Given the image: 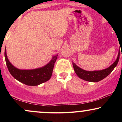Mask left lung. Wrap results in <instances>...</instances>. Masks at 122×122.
<instances>
[{
    "label": "left lung",
    "mask_w": 122,
    "mask_h": 122,
    "mask_svg": "<svg viewBox=\"0 0 122 122\" xmlns=\"http://www.w3.org/2000/svg\"><path fill=\"white\" fill-rule=\"evenodd\" d=\"M119 54L120 52L119 51L118 56H117V60L110 66L106 69L101 70V71H85V70L79 68L74 62H73V66L74 70H75V72L76 75L80 79L89 82H98L108 76L115 68L118 63L119 60Z\"/></svg>",
    "instance_id": "1"
}]
</instances>
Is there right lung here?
Returning a JSON list of instances; mask_svg holds the SVG:
<instances>
[{
  "label": "right lung",
  "instance_id": "1",
  "mask_svg": "<svg viewBox=\"0 0 122 122\" xmlns=\"http://www.w3.org/2000/svg\"><path fill=\"white\" fill-rule=\"evenodd\" d=\"M58 55L53 57L48 64L42 68L31 70H21L15 68L7 58L5 49V57L7 66L12 76L18 81L27 85L36 86L48 81L51 78L54 64Z\"/></svg>",
  "mask_w": 122,
  "mask_h": 122
}]
</instances>
